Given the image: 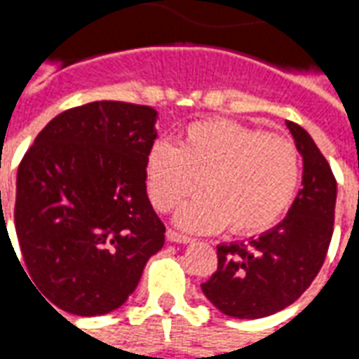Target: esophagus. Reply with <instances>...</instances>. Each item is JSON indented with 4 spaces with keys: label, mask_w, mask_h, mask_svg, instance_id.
Segmentation results:
<instances>
[{
    "label": "esophagus",
    "mask_w": 359,
    "mask_h": 359,
    "mask_svg": "<svg viewBox=\"0 0 359 359\" xmlns=\"http://www.w3.org/2000/svg\"><path fill=\"white\" fill-rule=\"evenodd\" d=\"M167 241L169 242H177V244H190L192 238L187 236V234H180L177 231H167Z\"/></svg>",
    "instance_id": "34e87169"
}]
</instances>
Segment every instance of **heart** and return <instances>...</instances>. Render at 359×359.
Masks as SVG:
<instances>
[{
	"label": "heart",
	"mask_w": 359,
	"mask_h": 359,
	"mask_svg": "<svg viewBox=\"0 0 359 359\" xmlns=\"http://www.w3.org/2000/svg\"><path fill=\"white\" fill-rule=\"evenodd\" d=\"M300 175L292 140L223 118L190 125L179 148L156 142L146 157L148 194L157 210L177 208L203 184L205 194L177 213V223L194 233L229 223L234 233L267 231L290 208Z\"/></svg>",
	"instance_id": "obj_1"
}]
</instances>
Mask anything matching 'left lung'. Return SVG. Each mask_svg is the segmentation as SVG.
<instances>
[{"instance_id": "obj_1", "label": "left lung", "mask_w": 359, "mask_h": 359, "mask_svg": "<svg viewBox=\"0 0 359 359\" xmlns=\"http://www.w3.org/2000/svg\"><path fill=\"white\" fill-rule=\"evenodd\" d=\"M300 151L302 190L286 217L257 238L217 246V271L202 292L236 319L277 313L300 298L317 277L331 244L337 180L313 138L286 121Z\"/></svg>"}]
</instances>
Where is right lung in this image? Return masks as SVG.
I'll use <instances>...</instances> for the list:
<instances>
[{
    "label": "right lung",
    "mask_w": 359,
    "mask_h": 359,
    "mask_svg": "<svg viewBox=\"0 0 359 359\" xmlns=\"http://www.w3.org/2000/svg\"><path fill=\"white\" fill-rule=\"evenodd\" d=\"M156 123L148 105L86 103L51 118L22 157L19 264L51 308L82 317L121 308L163 248L165 226L146 192Z\"/></svg>",
    "instance_id": "add662e5"
}]
</instances>
